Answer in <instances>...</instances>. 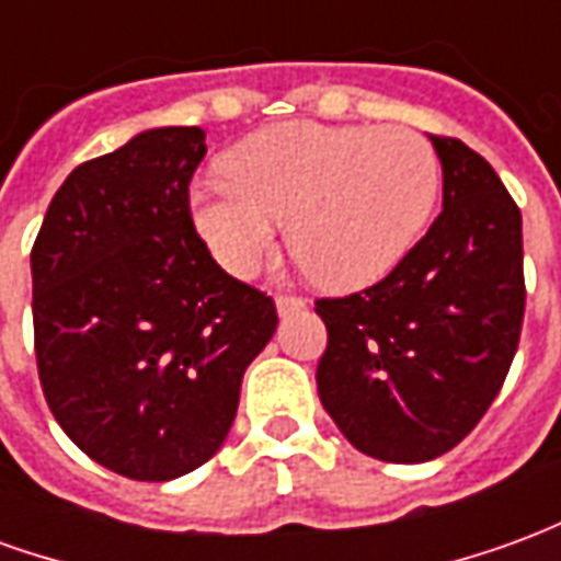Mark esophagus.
<instances>
[{
    "mask_svg": "<svg viewBox=\"0 0 561 561\" xmlns=\"http://www.w3.org/2000/svg\"><path fill=\"white\" fill-rule=\"evenodd\" d=\"M276 309H279V316H294V312L306 309V297H300V294H279L276 297Z\"/></svg>",
    "mask_w": 561,
    "mask_h": 561,
    "instance_id": "34e87169",
    "label": "esophagus"
}]
</instances>
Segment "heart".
Listing matches in <instances>:
<instances>
[{"instance_id":"obj_1","label":"heart","mask_w":561,"mask_h":561,"mask_svg":"<svg viewBox=\"0 0 561 561\" xmlns=\"http://www.w3.org/2000/svg\"><path fill=\"white\" fill-rule=\"evenodd\" d=\"M225 175L192 195V216L233 276H252L273 249V221L309 279L360 288L412 252L433 216L442 164L412 128L291 119L240 140Z\"/></svg>"}]
</instances>
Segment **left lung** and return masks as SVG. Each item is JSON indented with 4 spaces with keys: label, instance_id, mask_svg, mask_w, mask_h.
I'll use <instances>...</instances> for the list:
<instances>
[{
    "label": "left lung",
    "instance_id": "obj_1",
    "mask_svg": "<svg viewBox=\"0 0 561 561\" xmlns=\"http://www.w3.org/2000/svg\"><path fill=\"white\" fill-rule=\"evenodd\" d=\"M445 207L376 285L321 297L318 397L366 457L426 462L457 447L505 385L526 279L523 219L490 161L430 135Z\"/></svg>",
    "mask_w": 561,
    "mask_h": 561
}]
</instances>
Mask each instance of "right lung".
Here are the masks:
<instances>
[{"mask_svg": "<svg viewBox=\"0 0 561 561\" xmlns=\"http://www.w3.org/2000/svg\"><path fill=\"white\" fill-rule=\"evenodd\" d=\"M197 126L144 131L68 173L32 245L44 400L75 445L131 481L204 466L245 366L279 324L273 297L213 261L188 207Z\"/></svg>", "mask_w": 561, "mask_h": 561, "instance_id": "1", "label": "right lung"}]
</instances>
